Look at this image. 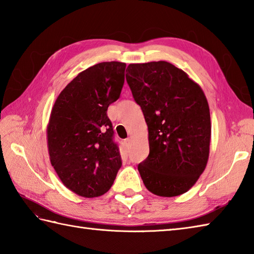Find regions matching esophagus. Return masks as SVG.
<instances>
[{"instance_id": "1", "label": "esophagus", "mask_w": 254, "mask_h": 254, "mask_svg": "<svg viewBox=\"0 0 254 254\" xmlns=\"http://www.w3.org/2000/svg\"><path fill=\"white\" fill-rule=\"evenodd\" d=\"M131 142H132V138L127 137V139H124V145H126V146H128V145L131 144Z\"/></svg>"}]
</instances>
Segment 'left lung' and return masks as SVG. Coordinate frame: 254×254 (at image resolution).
Instances as JSON below:
<instances>
[{
  "label": "left lung",
  "mask_w": 254,
  "mask_h": 254,
  "mask_svg": "<svg viewBox=\"0 0 254 254\" xmlns=\"http://www.w3.org/2000/svg\"><path fill=\"white\" fill-rule=\"evenodd\" d=\"M127 82L148 127L149 155L138 171L149 192H188L206 168L212 124L201 86L166 61L133 63Z\"/></svg>",
  "instance_id": "obj_1"
}]
</instances>
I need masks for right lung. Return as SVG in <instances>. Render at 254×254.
Returning <instances> with one entry per match:
<instances>
[{"label":"right lung","mask_w":254,"mask_h":254,"mask_svg":"<svg viewBox=\"0 0 254 254\" xmlns=\"http://www.w3.org/2000/svg\"><path fill=\"white\" fill-rule=\"evenodd\" d=\"M126 66L112 61L86 68L52 107L47 126L50 163L63 185L79 196L109 191L122 165L107 110L120 97Z\"/></svg>","instance_id":"obj_1"}]
</instances>
